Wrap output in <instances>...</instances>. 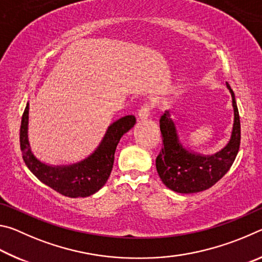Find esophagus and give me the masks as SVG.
<instances>
[{"instance_id":"34e87169","label":"esophagus","mask_w":262,"mask_h":262,"mask_svg":"<svg viewBox=\"0 0 262 262\" xmlns=\"http://www.w3.org/2000/svg\"><path fill=\"white\" fill-rule=\"evenodd\" d=\"M152 108H154V104L144 103L139 110V118L140 119H147L150 115V113H151Z\"/></svg>"}]
</instances>
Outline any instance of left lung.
Here are the masks:
<instances>
[{"mask_svg":"<svg viewBox=\"0 0 262 262\" xmlns=\"http://www.w3.org/2000/svg\"><path fill=\"white\" fill-rule=\"evenodd\" d=\"M234 123L231 140L227 147L214 156H200L185 150L179 143L176 127L168 112L159 119L163 147L156 158L159 177L168 188L178 193H196L210 188L221 180L232 166L241 145V120L231 86Z\"/></svg>","mask_w":262,"mask_h":262,"instance_id":"obj_1","label":"left lung"}]
</instances>
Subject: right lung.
I'll return each instance as SVG.
<instances>
[{"label": "right lung", "mask_w": 262, "mask_h": 262, "mask_svg": "<svg viewBox=\"0 0 262 262\" xmlns=\"http://www.w3.org/2000/svg\"><path fill=\"white\" fill-rule=\"evenodd\" d=\"M29 104L21 117L19 142L23 159L37 178L68 198H85L95 194L106 184L113 168L114 152L121 136L136 123L134 115H126L108 127L98 149L85 161L70 166H48L31 152L28 141Z\"/></svg>", "instance_id": "add662e5"}]
</instances>
